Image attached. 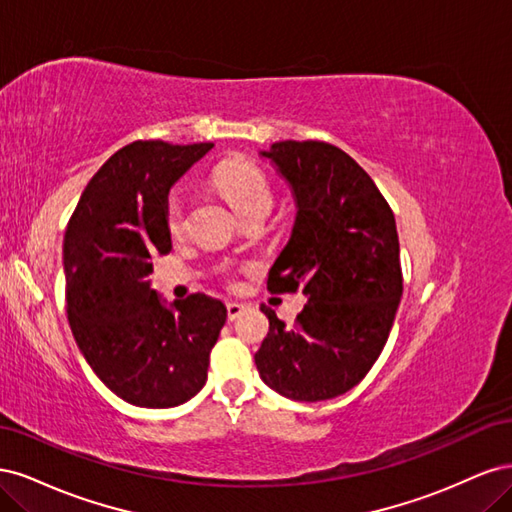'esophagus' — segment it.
I'll list each match as a JSON object with an SVG mask.
<instances>
[{
	"label": "esophagus",
	"instance_id": "1",
	"mask_svg": "<svg viewBox=\"0 0 512 512\" xmlns=\"http://www.w3.org/2000/svg\"><path fill=\"white\" fill-rule=\"evenodd\" d=\"M226 312H228V320L232 322V320H237V318L245 312V305L239 303V301H230V303L226 305Z\"/></svg>",
	"mask_w": 512,
	"mask_h": 512
}]
</instances>
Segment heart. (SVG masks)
<instances>
[{"mask_svg":"<svg viewBox=\"0 0 512 512\" xmlns=\"http://www.w3.org/2000/svg\"><path fill=\"white\" fill-rule=\"evenodd\" d=\"M213 185L243 218L254 213H269L273 207V188L262 168L247 160H224L213 170ZM188 211V194L173 188L166 198V226L170 235H181Z\"/></svg>","mask_w":512,"mask_h":512,"instance_id":"obj_1","label":"heart"}]
</instances>
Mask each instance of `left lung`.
Segmentation results:
<instances>
[{
	"instance_id": "8db88e82",
	"label": "left lung",
	"mask_w": 512,
	"mask_h": 512,
	"mask_svg": "<svg viewBox=\"0 0 512 512\" xmlns=\"http://www.w3.org/2000/svg\"><path fill=\"white\" fill-rule=\"evenodd\" d=\"M269 158L290 183L297 220L269 271L271 292L301 290L292 327L260 305L269 333L254 354L260 378L294 401L344 395L389 339L404 277L395 215L346 151L322 141L273 143Z\"/></svg>"
}]
</instances>
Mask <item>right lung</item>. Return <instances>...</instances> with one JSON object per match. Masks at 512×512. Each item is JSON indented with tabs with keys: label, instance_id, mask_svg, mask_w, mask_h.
I'll return each mask as SVG.
<instances>
[{
	"label": "right lung",
	"instance_id": "add662e5",
	"mask_svg": "<svg viewBox=\"0 0 512 512\" xmlns=\"http://www.w3.org/2000/svg\"><path fill=\"white\" fill-rule=\"evenodd\" d=\"M213 143L134 141L81 194L64 237L66 312L85 361L117 397L173 408L207 380L226 307L196 292L170 307L151 290V256L170 252L168 190Z\"/></svg>",
	"mask_w": 512,
	"mask_h": 512
}]
</instances>
